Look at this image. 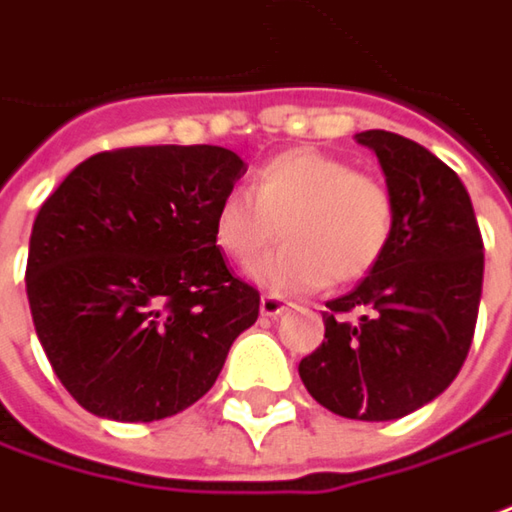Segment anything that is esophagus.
<instances>
[{"label": "esophagus", "mask_w": 512, "mask_h": 512, "mask_svg": "<svg viewBox=\"0 0 512 512\" xmlns=\"http://www.w3.org/2000/svg\"><path fill=\"white\" fill-rule=\"evenodd\" d=\"M284 310H287L284 301L276 296H262V301H259V312H262L264 318H279Z\"/></svg>", "instance_id": "obj_1"}]
</instances>
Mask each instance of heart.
<instances>
[{
	"label": "heart",
	"mask_w": 512,
	"mask_h": 512,
	"mask_svg": "<svg viewBox=\"0 0 512 512\" xmlns=\"http://www.w3.org/2000/svg\"><path fill=\"white\" fill-rule=\"evenodd\" d=\"M287 245L253 267L276 293H312L329 281L366 276L392 239L394 200L377 177L352 171L335 154L298 146L253 171L250 191L231 188L216 202L214 242L250 264L279 236Z\"/></svg>",
	"instance_id": "1"
}]
</instances>
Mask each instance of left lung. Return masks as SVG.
Returning a JSON list of instances; mask_svg holds the SVG:
<instances>
[{
	"mask_svg": "<svg viewBox=\"0 0 512 512\" xmlns=\"http://www.w3.org/2000/svg\"><path fill=\"white\" fill-rule=\"evenodd\" d=\"M394 200L392 239L369 276L329 301L324 341L298 363L307 392L349 420H400L440 397L468 358L485 248L454 168L394 132L355 135Z\"/></svg>",
	"mask_w": 512,
	"mask_h": 512,
	"instance_id": "left-lung-1",
	"label": "left lung"
}]
</instances>
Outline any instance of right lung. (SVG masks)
I'll return each mask as SVG.
<instances>
[{"mask_svg":"<svg viewBox=\"0 0 512 512\" xmlns=\"http://www.w3.org/2000/svg\"><path fill=\"white\" fill-rule=\"evenodd\" d=\"M248 171L222 146L92 154L44 200L27 301L44 355L95 417L152 423L194 406L259 293L228 270L214 211Z\"/></svg>","mask_w":512,"mask_h":512,"instance_id":"obj_1","label":"right lung"}]
</instances>
